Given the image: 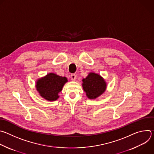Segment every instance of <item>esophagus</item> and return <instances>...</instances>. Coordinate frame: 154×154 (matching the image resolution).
<instances>
[{
    "label": "esophagus",
    "instance_id": "esophagus-1",
    "mask_svg": "<svg viewBox=\"0 0 154 154\" xmlns=\"http://www.w3.org/2000/svg\"><path fill=\"white\" fill-rule=\"evenodd\" d=\"M71 79L72 80H75L76 79V75L74 74H72L71 75Z\"/></svg>",
    "mask_w": 154,
    "mask_h": 154
}]
</instances>
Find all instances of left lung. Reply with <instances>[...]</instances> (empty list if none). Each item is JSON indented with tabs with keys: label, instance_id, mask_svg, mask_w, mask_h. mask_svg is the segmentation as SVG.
I'll use <instances>...</instances> for the list:
<instances>
[{
	"label": "left lung",
	"instance_id": "1",
	"mask_svg": "<svg viewBox=\"0 0 154 154\" xmlns=\"http://www.w3.org/2000/svg\"><path fill=\"white\" fill-rule=\"evenodd\" d=\"M82 87L86 96L90 99H94L102 94L106 88L105 80L98 74L90 72L82 80Z\"/></svg>",
	"mask_w": 154,
	"mask_h": 154
}]
</instances>
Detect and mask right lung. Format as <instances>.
I'll return each mask as SVG.
<instances>
[{
	"label": "right lung",
	"mask_w": 154,
	"mask_h": 154,
	"mask_svg": "<svg viewBox=\"0 0 154 154\" xmlns=\"http://www.w3.org/2000/svg\"><path fill=\"white\" fill-rule=\"evenodd\" d=\"M67 82L66 77L49 73L37 80L36 88L42 97L49 101H55L58 99V93Z\"/></svg>",
	"instance_id": "add662e5"
}]
</instances>
